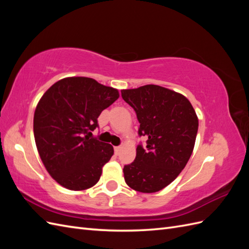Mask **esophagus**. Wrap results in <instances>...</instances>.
Returning <instances> with one entry per match:
<instances>
[{"label":"esophagus","instance_id":"34e87169","mask_svg":"<svg viewBox=\"0 0 249 249\" xmlns=\"http://www.w3.org/2000/svg\"><path fill=\"white\" fill-rule=\"evenodd\" d=\"M120 149H122V146H115V147H114V152H115V154H116V155H117V154H119Z\"/></svg>","mask_w":249,"mask_h":249}]
</instances>
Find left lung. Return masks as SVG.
<instances>
[{
	"mask_svg": "<svg viewBox=\"0 0 249 249\" xmlns=\"http://www.w3.org/2000/svg\"><path fill=\"white\" fill-rule=\"evenodd\" d=\"M125 103L135 110L139 136L134 162L124 167L126 185L142 193L162 190L175 180L193 152L198 118L186 96L158 85L122 90Z\"/></svg>",
	"mask_w": 249,
	"mask_h": 249,
	"instance_id": "8db88e82",
	"label": "left lung"
}]
</instances>
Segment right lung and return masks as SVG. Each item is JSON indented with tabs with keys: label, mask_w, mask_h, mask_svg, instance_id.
I'll return each mask as SVG.
<instances>
[{
	"label": "right lung",
	"mask_w": 249,
	"mask_h": 249,
	"mask_svg": "<svg viewBox=\"0 0 249 249\" xmlns=\"http://www.w3.org/2000/svg\"><path fill=\"white\" fill-rule=\"evenodd\" d=\"M119 97L118 90L86 77L64 78L37 104L33 130L44 167L66 189L86 190L102 176L113 146L89 138L97 117Z\"/></svg>",
	"instance_id": "right-lung-1"
}]
</instances>
